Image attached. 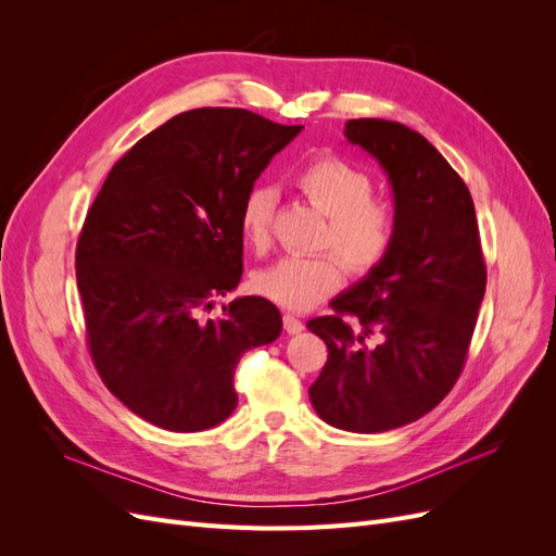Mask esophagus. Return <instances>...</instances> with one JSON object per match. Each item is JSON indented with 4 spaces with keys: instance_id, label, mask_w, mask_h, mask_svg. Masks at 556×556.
I'll return each instance as SVG.
<instances>
[{
    "instance_id": "1",
    "label": "esophagus",
    "mask_w": 556,
    "mask_h": 556,
    "mask_svg": "<svg viewBox=\"0 0 556 556\" xmlns=\"http://www.w3.org/2000/svg\"><path fill=\"white\" fill-rule=\"evenodd\" d=\"M282 327H285V331H288V333H301V331H304V323H301V319L294 317L292 313H285L282 315Z\"/></svg>"
}]
</instances>
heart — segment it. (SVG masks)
Listing matches in <instances>:
<instances>
[{"label":"heart","instance_id":"b5f03b06","mask_svg":"<svg viewBox=\"0 0 556 556\" xmlns=\"http://www.w3.org/2000/svg\"><path fill=\"white\" fill-rule=\"evenodd\" d=\"M296 190L327 215L319 252L311 257H282L252 274L257 294L288 311H311L341 288L345 268L364 276L387 257L394 243V211L374 197V180L359 166L336 155L306 162L294 176ZM276 192L266 185L252 188L241 206L239 227L243 243L262 255L271 245Z\"/></svg>","mask_w":556,"mask_h":556}]
</instances>
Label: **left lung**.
<instances>
[{"instance_id": "obj_1", "label": "left lung", "mask_w": 556, "mask_h": 556, "mask_svg": "<svg viewBox=\"0 0 556 556\" xmlns=\"http://www.w3.org/2000/svg\"><path fill=\"white\" fill-rule=\"evenodd\" d=\"M345 137L390 178L396 229L374 271L306 325L329 350L308 394L327 425L380 433L427 415L457 382L486 266L466 182L422 134L359 117Z\"/></svg>"}]
</instances>
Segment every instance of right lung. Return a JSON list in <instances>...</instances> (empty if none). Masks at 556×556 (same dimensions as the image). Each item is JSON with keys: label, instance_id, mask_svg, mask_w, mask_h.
<instances>
[{"label": "right lung", "instance_id": "right-lung-1", "mask_svg": "<svg viewBox=\"0 0 556 556\" xmlns=\"http://www.w3.org/2000/svg\"><path fill=\"white\" fill-rule=\"evenodd\" d=\"M301 129L245 109L185 111L134 143L92 201L76 245L90 355L146 422L178 433L225 422L243 352L280 336L262 296L206 313L243 274L245 194Z\"/></svg>", "mask_w": 556, "mask_h": 556}]
</instances>
